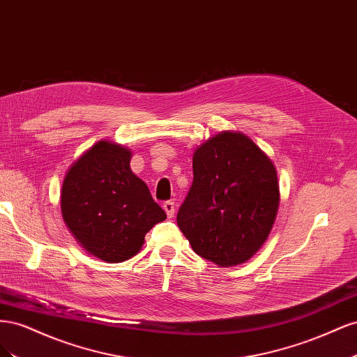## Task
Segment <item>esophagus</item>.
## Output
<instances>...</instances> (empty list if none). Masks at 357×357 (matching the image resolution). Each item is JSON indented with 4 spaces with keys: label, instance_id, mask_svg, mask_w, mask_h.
<instances>
[{
    "label": "esophagus",
    "instance_id": "esophagus-1",
    "mask_svg": "<svg viewBox=\"0 0 357 357\" xmlns=\"http://www.w3.org/2000/svg\"><path fill=\"white\" fill-rule=\"evenodd\" d=\"M162 207H164V210H165V213H167V215H168V219L174 218V213H176V205H174V202H172V201H165L164 205H162Z\"/></svg>",
    "mask_w": 357,
    "mask_h": 357
}]
</instances>
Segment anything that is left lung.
<instances>
[{
    "label": "left lung",
    "instance_id": "left-lung-1",
    "mask_svg": "<svg viewBox=\"0 0 357 357\" xmlns=\"http://www.w3.org/2000/svg\"><path fill=\"white\" fill-rule=\"evenodd\" d=\"M193 183L177 225L193 252L219 266L248 261L280 207L273 160L245 134L223 131L193 152Z\"/></svg>",
    "mask_w": 357,
    "mask_h": 357
}]
</instances>
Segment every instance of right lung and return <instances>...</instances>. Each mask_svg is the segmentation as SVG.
Wrapping results in <instances>:
<instances>
[{
	"label": "right lung",
	"mask_w": 357,
	"mask_h": 357,
	"mask_svg": "<svg viewBox=\"0 0 357 357\" xmlns=\"http://www.w3.org/2000/svg\"><path fill=\"white\" fill-rule=\"evenodd\" d=\"M128 147L101 139L71 164L62 181L63 222L89 255L117 264L135 256L146 234L167 219L129 164Z\"/></svg>",
	"instance_id": "1"
}]
</instances>
